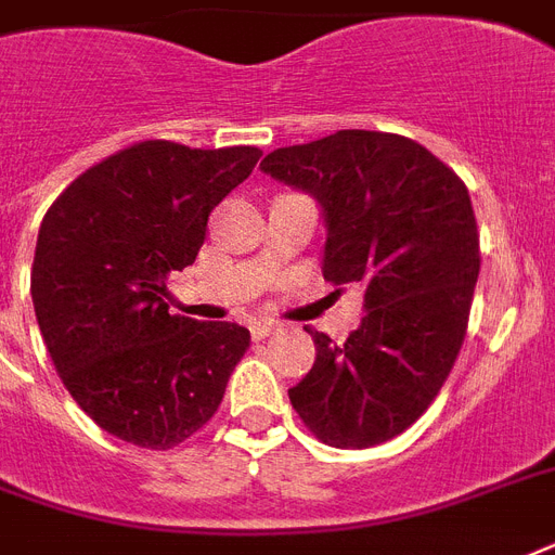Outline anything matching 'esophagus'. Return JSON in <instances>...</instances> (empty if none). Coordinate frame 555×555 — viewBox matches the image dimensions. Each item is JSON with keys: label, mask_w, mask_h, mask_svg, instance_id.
I'll list each match as a JSON object with an SVG mask.
<instances>
[{"label": "esophagus", "mask_w": 555, "mask_h": 555, "mask_svg": "<svg viewBox=\"0 0 555 555\" xmlns=\"http://www.w3.org/2000/svg\"><path fill=\"white\" fill-rule=\"evenodd\" d=\"M276 328H279V322H273V320H256V322H250L253 339L270 337V334H273V331H276Z\"/></svg>", "instance_id": "1"}]
</instances>
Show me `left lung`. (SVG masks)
Segmentation results:
<instances>
[{"label": "left lung", "instance_id": "8db88e82", "mask_svg": "<svg viewBox=\"0 0 555 555\" xmlns=\"http://www.w3.org/2000/svg\"><path fill=\"white\" fill-rule=\"evenodd\" d=\"M261 169L322 204L325 282L365 287L346 343L305 328L317 360L291 403L328 447L386 443L429 409L464 346L481 270L469 190L412 138L365 129L273 150Z\"/></svg>", "mask_w": 555, "mask_h": 555}]
</instances>
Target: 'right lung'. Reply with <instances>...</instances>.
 <instances>
[{
  "mask_svg": "<svg viewBox=\"0 0 555 555\" xmlns=\"http://www.w3.org/2000/svg\"><path fill=\"white\" fill-rule=\"evenodd\" d=\"M259 158L256 146L141 141L48 207L30 268L39 334L68 395L108 435L172 449L218 412L250 331L169 313L167 273L195 261L209 212Z\"/></svg>",
  "mask_w": 555,
  "mask_h": 555,
  "instance_id": "obj_1",
  "label": "right lung"
}]
</instances>
